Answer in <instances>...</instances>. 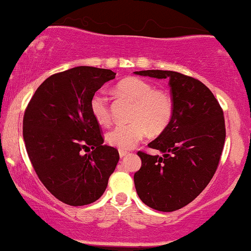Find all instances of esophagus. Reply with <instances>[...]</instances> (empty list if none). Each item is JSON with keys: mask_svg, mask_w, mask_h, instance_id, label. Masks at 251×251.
<instances>
[{"mask_svg": "<svg viewBox=\"0 0 251 251\" xmlns=\"http://www.w3.org/2000/svg\"><path fill=\"white\" fill-rule=\"evenodd\" d=\"M119 155L120 158H125L126 155H128V152H126V151H119Z\"/></svg>", "mask_w": 251, "mask_h": 251, "instance_id": "esophagus-1", "label": "esophagus"}]
</instances>
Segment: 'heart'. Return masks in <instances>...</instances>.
Returning a JSON list of instances; mask_svg holds the SVG:
<instances>
[{
  "mask_svg": "<svg viewBox=\"0 0 251 251\" xmlns=\"http://www.w3.org/2000/svg\"><path fill=\"white\" fill-rule=\"evenodd\" d=\"M118 93L134 101L131 113L132 122L118 124L107 133L108 144L120 151L134 149L149 134L160 133L167 127L173 117L174 105L170 93L154 90L153 84L137 77L120 80L116 86ZM92 117L100 125L106 126L111 122L110 101L102 91L96 92L90 100Z\"/></svg>",
  "mask_w": 251,
  "mask_h": 251,
  "instance_id": "obj_1",
  "label": "heart"
}]
</instances>
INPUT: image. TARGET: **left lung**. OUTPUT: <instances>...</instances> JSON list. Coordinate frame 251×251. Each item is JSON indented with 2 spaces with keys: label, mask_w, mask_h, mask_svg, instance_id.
Masks as SVG:
<instances>
[{
  "label": "left lung",
  "mask_w": 251,
  "mask_h": 251,
  "mask_svg": "<svg viewBox=\"0 0 251 251\" xmlns=\"http://www.w3.org/2000/svg\"><path fill=\"white\" fill-rule=\"evenodd\" d=\"M134 74L170 80L173 117L149 144L162 156L138 152L141 167L134 185L145 204L174 212L191 203L216 172L226 139L223 111L212 91L195 78L164 70Z\"/></svg>",
  "instance_id": "obj_1"
}]
</instances>
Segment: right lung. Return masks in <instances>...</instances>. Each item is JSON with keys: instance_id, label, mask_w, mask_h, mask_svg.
Instances as JSON below:
<instances>
[{"instance_id": "obj_1", "label": "right lung", "mask_w": 251, "mask_h": 251, "mask_svg": "<svg viewBox=\"0 0 251 251\" xmlns=\"http://www.w3.org/2000/svg\"><path fill=\"white\" fill-rule=\"evenodd\" d=\"M116 74L77 66L47 78L32 96L23 118V139L39 180L70 206L98 200L116 170L119 153L104 145L90 111L96 91ZM93 151L84 155L82 151Z\"/></svg>"}]
</instances>
